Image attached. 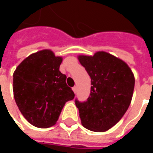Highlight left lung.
Wrapping results in <instances>:
<instances>
[{
    "label": "left lung",
    "mask_w": 153,
    "mask_h": 153,
    "mask_svg": "<svg viewBox=\"0 0 153 153\" xmlns=\"http://www.w3.org/2000/svg\"><path fill=\"white\" fill-rule=\"evenodd\" d=\"M61 62L62 58L56 57L52 51H41L26 58L13 74L15 102L35 127L55 125L65 102L74 98L66 75L60 71Z\"/></svg>",
    "instance_id": "1"
}]
</instances>
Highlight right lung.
I'll return each mask as SVG.
<instances>
[{
    "label": "right lung",
    "mask_w": 153,
    "mask_h": 153,
    "mask_svg": "<svg viewBox=\"0 0 153 153\" xmlns=\"http://www.w3.org/2000/svg\"><path fill=\"white\" fill-rule=\"evenodd\" d=\"M90 77L91 88L83 102L75 99L81 123L94 132L108 130L120 121L131 102L134 77L122 60L106 52L80 60Z\"/></svg>",
    "instance_id": "right-lung-1"
}]
</instances>
